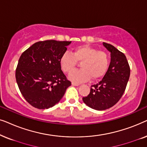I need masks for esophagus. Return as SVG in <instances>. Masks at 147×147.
Listing matches in <instances>:
<instances>
[{"label":"esophagus","instance_id":"34e87169","mask_svg":"<svg viewBox=\"0 0 147 147\" xmlns=\"http://www.w3.org/2000/svg\"><path fill=\"white\" fill-rule=\"evenodd\" d=\"M71 84L73 86H78L80 85V84H78V83H76V82H71Z\"/></svg>","mask_w":147,"mask_h":147}]
</instances>
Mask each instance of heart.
Returning a JSON list of instances; mask_svg holds the SVG:
<instances>
[{
	"instance_id": "heart-1",
	"label": "heart",
	"mask_w": 147,
	"mask_h": 147,
	"mask_svg": "<svg viewBox=\"0 0 147 147\" xmlns=\"http://www.w3.org/2000/svg\"><path fill=\"white\" fill-rule=\"evenodd\" d=\"M77 61L82 69L75 70L69 78L76 82H86L90 79L98 80L105 75L110 65L108 53L88 45H80L74 49L72 54L64 53L59 59L62 71L69 74L75 69Z\"/></svg>"
}]
</instances>
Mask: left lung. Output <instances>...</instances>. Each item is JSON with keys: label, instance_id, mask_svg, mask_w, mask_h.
<instances>
[{"label": "left lung", "instance_id": "left-lung-1", "mask_svg": "<svg viewBox=\"0 0 147 147\" xmlns=\"http://www.w3.org/2000/svg\"><path fill=\"white\" fill-rule=\"evenodd\" d=\"M103 45L111 54V61L104 78L91 86L90 92L82 100L86 105L97 110L112 107L119 101L129 80L130 69L126 56L109 43Z\"/></svg>", "mask_w": 147, "mask_h": 147}]
</instances>
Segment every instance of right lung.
<instances>
[{"label": "right lung", "instance_id": "add662e5", "mask_svg": "<svg viewBox=\"0 0 147 147\" xmlns=\"http://www.w3.org/2000/svg\"><path fill=\"white\" fill-rule=\"evenodd\" d=\"M71 41L46 40L34 43L21 54L15 72L20 92L28 103L48 109L60 101L71 86L59 59Z\"/></svg>", "mask_w": 147, "mask_h": 147}]
</instances>
